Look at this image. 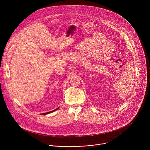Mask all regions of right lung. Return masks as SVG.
<instances>
[{"mask_svg": "<svg viewBox=\"0 0 150 150\" xmlns=\"http://www.w3.org/2000/svg\"><path fill=\"white\" fill-rule=\"evenodd\" d=\"M59 107H58V108H56L55 110H52V111H50V112H45V113H43L42 114V115H45V114H49V113H51V112H53V111H55V110H58V108H59Z\"/></svg>", "mask_w": 150, "mask_h": 150, "instance_id": "right-lung-1", "label": "right lung"}]
</instances>
